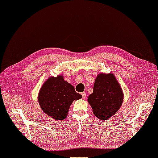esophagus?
<instances>
[{"instance_id":"1","label":"esophagus","mask_w":158,"mask_h":158,"mask_svg":"<svg viewBox=\"0 0 158 158\" xmlns=\"http://www.w3.org/2000/svg\"><path fill=\"white\" fill-rule=\"evenodd\" d=\"M81 95H82V98H83V99H85V98H86V94L85 92H82V93H81Z\"/></svg>"}]
</instances>
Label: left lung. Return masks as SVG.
I'll return each instance as SVG.
<instances>
[{"label": "left lung", "mask_w": 158, "mask_h": 158, "mask_svg": "<svg viewBox=\"0 0 158 158\" xmlns=\"http://www.w3.org/2000/svg\"><path fill=\"white\" fill-rule=\"evenodd\" d=\"M123 92L112 73H100L93 86V92L88 98L93 112L99 120L109 119L119 110L123 102Z\"/></svg>", "instance_id": "obj_1"}]
</instances>
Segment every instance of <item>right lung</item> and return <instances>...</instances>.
<instances>
[{
	"label": "right lung",
	"mask_w": 158,
	"mask_h": 158,
	"mask_svg": "<svg viewBox=\"0 0 158 158\" xmlns=\"http://www.w3.org/2000/svg\"><path fill=\"white\" fill-rule=\"evenodd\" d=\"M82 98L60 74L51 76L44 82L38 94V102L41 110L50 118L62 121L68 115L72 102Z\"/></svg>",
	"instance_id": "add662e5"
}]
</instances>
